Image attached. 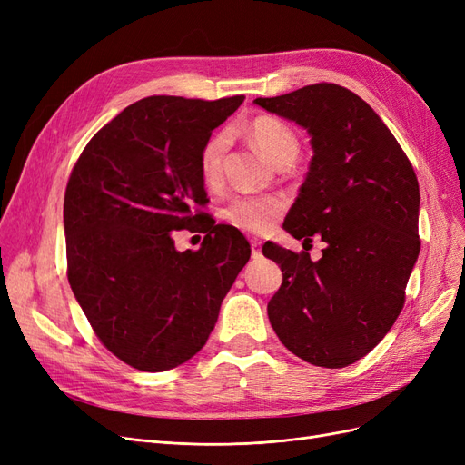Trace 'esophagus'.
Wrapping results in <instances>:
<instances>
[{
    "instance_id": "obj_1",
    "label": "esophagus",
    "mask_w": 465,
    "mask_h": 465,
    "mask_svg": "<svg viewBox=\"0 0 465 465\" xmlns=\"http://www.w3.org/2000/svg\"><path fill=\"white\" fill-rule=\"evenodd\" d=\"M260 246H262V242L258 241V238H252L250 241V248H252V256H260Z\"/></svg>"
}]
</instances>
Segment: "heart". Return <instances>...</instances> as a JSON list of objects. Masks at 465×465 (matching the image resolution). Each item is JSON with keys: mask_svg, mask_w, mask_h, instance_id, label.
I'll return each mask as SVG.
<instances>
[{"mask_svg": "<svg viewBox=\"0 0 465 465\" xmlns=\"http://www.w3.org/2000/svg\"><path fill=\"white\" fill-rule=\"evenodd\" d=\"M244 132L272 164L297 157V135L292 134L287 124L273 116H256L244 125ZM224 151H227V134L224 132L215 134L203 145L200 166L207 182L219 178ZM281 211H283V202L279 198H272V195H241L224 209V219L244 231L263 232L275 223Z\"/></svg>", "mask_w": 465, "mask_h": 465, "instance_id": "heart-1", "label": "heart"}]
</instances>
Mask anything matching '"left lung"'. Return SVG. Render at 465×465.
<instances>
[{
  "label": "left lung",
  "instance_id": "left-lung-1",
  "mask_svg": "<svg viewBox=\"0 0 465 465\" xmlns=\"http://www.w3.org/2000/svg\"><path fill=\"white\" fill-rule=\"evenodd\" d=\"M254 104L311 135L312 159L283 229L326 248L318 262L265 242L283 283L267 302L291 353L326 369L353 364L400 316L419 258V184L396 137L361 96L318 83Z\"/></svg>",
  "mask_w": 465,
  "mask_h": 465
}]
</instances>
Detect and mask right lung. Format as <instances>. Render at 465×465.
Wrapping results in <instances>:
<instances>
[{
	"instance_id": "1",
	"label": "right lung",
	"mask_w": 465,
	"mask_h": 465,
	"mask_svg": "<svg viewBox=\"0 0 465 465\" xmlns=\"http://www.w3.org/2000/svg\"><path fill=\"white\" fill-rule=\"evenodd\" d=\"M244 96H147L83 149L64 200L67 279L98 340L120 361L163 372L192 359L213 331L224 294L250 260L229 224H205L198 252L173 231L198 223L202 149Z\"/></svg>"
}]
</instances>
